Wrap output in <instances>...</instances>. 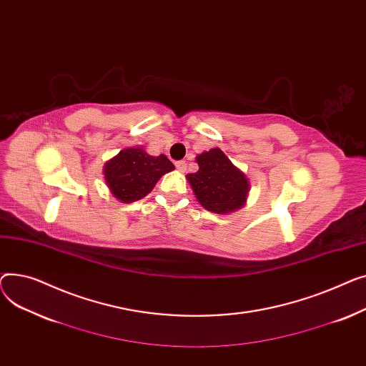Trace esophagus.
Returning a JSON list of instances; mask_svg holds the SVG:
<instances>
[{
    "label": "esophagus",
    "instance_id": "34e87169",
    "mask_svg": "<svg viewBox=\"0 0 366 366\" xmlns=\"http://www.w3.org/2000/svg\"><path fill=\"white\" fill-rule=\"evenodd\" d=\"M186 167H187L186 161H177V162H176V168H177L179 171H182V173H183V171H186Z\"/></svg>",
    "mask_w": 366,
    "mask_h": 366
}]
</instances>
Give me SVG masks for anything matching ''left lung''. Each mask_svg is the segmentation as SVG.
Instances as JSON below:
<instances>
[{
	"mask_svg": "<svg viewBox=\"0 0 366 366\" xmlns=\"http://www.w3.org/2000/svg\"><path fill=\"white\" fill-rule=\"evenodd\" d=\"M199 169L187 180L199 204L216 214H229L245 205L249 182L219 147L197 157Z\"/></svg>",
	"mask_w": 366,
	"mask_h": 366,
	"instance_id": "1",
	"label": "left lung"
}]
</instances>
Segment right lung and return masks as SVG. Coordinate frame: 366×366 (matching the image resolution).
Wrapping results in <instances>:
<instances>
[{
  "label": "right lung",
  "instance_id": "right-lung-1",
  "mask_svg": "<svg viewBox=\"0 0 366 366\" xmlns=\"http://www.w3.org/2000/svg\"><path fill=\"white\" fill-rule=\"evenodd\" d=\"M174 169L165 155L152 157L142 147H128L104 164V180L112 195L130 204L144 198L157 182Z\"/></svg>",
  "mask_w": 366,
  "mask_h": 366
}]
</instances>
